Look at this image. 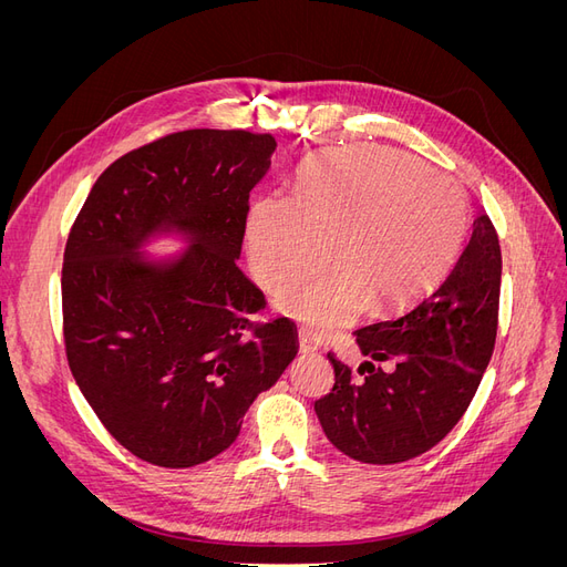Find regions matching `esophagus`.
I'll list each match as a JSON object with an SVG mask.
<instances>
[{
  "label": "esophagus",
  "instance_id": "esophagus-1",
  "mask_svg": "<svg viewBox=\"0 0 567 567\" xmlns=\"http://www.w3.org/2000/svg\"><path fill=\"white\" fill-rule=\"evenodd\" d=\"M300 352L302 354H317L319 352V346L317 342L307 336V333H300Z\"/></svg>",
  "mask_w": 567,
  "mask_h": 567
}]
</instances>
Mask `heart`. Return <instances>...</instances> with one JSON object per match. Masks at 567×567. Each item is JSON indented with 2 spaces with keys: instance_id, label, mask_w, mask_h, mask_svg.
<instances>
[{
  "instance_id": "1",
  "label": "heart",
  "mask_w": 567,
  "mask_h": 567,
  "mask_svg": "<svg viewBox=\"0 0 567 567\" xmlns=\"http://www.w3.org/2000/svg\"><path fill=\"white\" fill-rule=\"evenodd\" d=\"M468 203L442 175L379 146L317 153L298 169L293 194L252 203L246 246L255 279L286 293L281 310L317 336L336 333L367 312L402 307L450 267L466 234Z\"/></svg>"
}]
</instances>
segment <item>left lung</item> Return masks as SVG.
Here are the masks:
<instances>
[{
	"label": "left lung",
	"instance_id": "obj_1",
	"mask_svg": "<svg viewBox=\"0 0 567 567\" xmlns=\"http://www.w3.org/2000/svg\"><path fill=\"white\" fill-rule=\"evenodd\" d=\"M499 238L485 213L454 267L404 312L354 331L364 379L329 354L336 385L315 404L326 437L362 463H402L433 450L468 409L496 338ZM392 361L383 372L374 364Z\"/></svg>",
	"mask_w": 567,
	"mask_h": 567
}]
</instances>
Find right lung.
I'll return each instance as SVG.
<instances>
[{"label":"right lung","mask_w":567,"mask_h":567,"mask_svg":"<svg viewBox=\"0 0 567 567\" xmlns=\"http://www.w3.org/2000/svg\"><path fill=\"white\" fill-rule=\"evenodd\" d=\"M274 148L271 134L244 130L163 136L96 179L68 236V364L106 431L153 466L192 468L229 450L298 354L288 319L246 336L265 296L236 265ZM158 237L187 248L148 256Z\"/></svg>","instance_id":"1"}]
</instances>
